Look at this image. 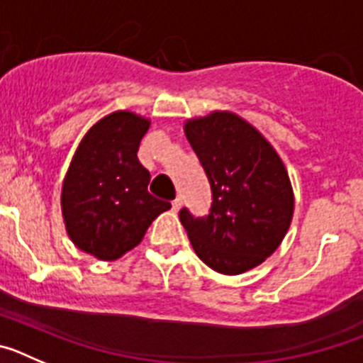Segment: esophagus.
Listing matches in <instances>:
<instances>
[{"label":"esophagus","mask_w":363,"mask_h":363,"mask_svg":"<svg viewBox=\"0 0 363 363\" xmlns=\"http://www.w3.org/2000/svg\"><path fill=\"white\" fill-rule=\"evenodd\" d=\"M182 203H184V200H182V196H178V198H176V200H172V209L179 211Z\"/></svg>","instance_id":"esophagus-1"}]
</instances>
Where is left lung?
I'll list each match as a JSON object with an SVG mask.
<instances>
[{"label": "left lung", "mask_w": 363, "mask_h": 363, "mask_svg": "<svg viewBox=\"0 0 363 363\" xmlns=\"http://www.w3.org/2000/svg\"><path fill=\"white\" fill-rule=\"evenodd\" d=\"M185 136L211 184V209L179 211L201 262L242 274L277 251L293 218L294 198L280 156L252 125L230 112L185 123Z\"/></svg>", "instance_id": "8db88e82"}]
</instances>
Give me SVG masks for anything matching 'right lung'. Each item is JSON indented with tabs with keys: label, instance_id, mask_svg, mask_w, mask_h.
<instances>
[{
	"label": "right lung",
	"instance_id": "obj_1",
	"mask_svg": "<svg viewBox=\"0 0 363 363\" xmlns=\"http://www.w3.org/2000/svg\"><path fill=\"white\" fill-rule=\"evenodd\" d=\"M149 120L112 112L92 127L70 162L62 211L70 240L99 259H116L142 242L152 220L171 209L154 198L150 174L138 160Z\"/></svg>",
	"mask_w": 363,
	"mask_h": 363
}]
</instances>
